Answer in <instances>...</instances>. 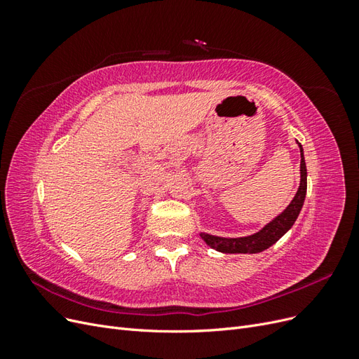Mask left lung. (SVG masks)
Here are the masks:
<instances>
[{
  "mask_svg": "<svg viewBox=\"0 0 359 359\" xmlns=\"http://www.w3.org/2000/svg\"><path fill=\"white\" fill-rule=\"evenodd\" d=\"M301 151V182L299 189L295 194V198L292 199L287 208L277 215L273 222H269L262 231L257 233H253L250 236L243 238H222L214 236L210 233H201L202 240L208 244L211 248H215L217 252L222 253H260L264 250L269 248L273 244H276L281 236H283L293 223L297 222L299 211L304 205V199H306L307 193V168L306 160H304V151L299 145Z\"/></svg>",
  "mask_w": 359,
  "mask_h": 359,
  "instance_id": "obj_1",
  "label": "left lung"
}]
</instances>
